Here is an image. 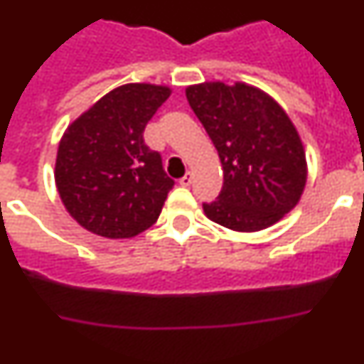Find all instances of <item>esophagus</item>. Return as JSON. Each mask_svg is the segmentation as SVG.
Returning a JSON list of instances; mask_svg holds the SVG:
<instances>
[{"label":"esophagus","mask_w":364,"mask_h":364,"mask_svg":"<svg viewBox=\"0 0 364 364\" xmlns=\"http://www.w3.org/2000/svg\"><path fill=\"white\" fill-rule=\"evenodd\" d=\"M178 182H180V186H186V188H188V186H191V182H193V175L188 171L184 176H182V178L178 180Z\"/></svg>","instance_id":"esophagus-1"}]
</instances>
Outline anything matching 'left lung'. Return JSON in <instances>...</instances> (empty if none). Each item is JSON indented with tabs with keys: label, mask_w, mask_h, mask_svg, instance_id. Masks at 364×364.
Segmentation results:
<instances>
[{
	"label": "left lung",
	"mask_w": 364,
	"mask_h": 364,
	"mask_svg": "<svg viewBox=\"0 0 364 364\" xmlns=\"http://www.w3.org/2000/svg\"><path fill=\"white\" fill-rule=\"evenodd\" d=\"M193 112L217 147L224 184L204 213L233 231H260L297 205L306 154L281 105L246 83L205 82L186 89Z\"/></svg>",
	"instance_id": "1"
}]
</instances>
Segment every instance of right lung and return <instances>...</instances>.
I'll return each instance as SVG.
<instances>
[{
    "label": "right lung",
    "mask_w": 364,
    "mask_h": 364,
    "mask_svg": "<svg viewBox=\"0 0 364 364\" xmlns=\"http://www.w3.org/2000/svg\"><path fill=\"white\" fill-rule=\"evenodd\" d=\"M171 95L169 87L127 83L100 98L67 127L56 156V188L80 226L129 239L159 218L175 186L144 129Z\"/></svg>",
    "instance_id": "obj_1"
}]
</instances>
